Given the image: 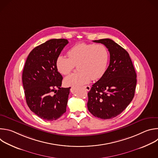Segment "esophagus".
<instances>
[{"instance_id": "obj_1", "label": "esophagus", "mask_w": 158, "mask_h": 158, "mask_svg": "<svg viewBox=\"0 0 158 158\" xmlns=\"http://www.w3.org/2000/svg\"><path fill=\"white\" fill-rule=\"evenodd\" d=\"M84 89H85L87 91H89L90 89H91V87H90L89 85H85L83 87Z\"/></svg>"}]
</instances>
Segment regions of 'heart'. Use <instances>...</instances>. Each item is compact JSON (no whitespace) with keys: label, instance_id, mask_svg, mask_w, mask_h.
<instances>
[{"label":"heart","instance_id":"heart-1","mask_svg":"<svg viewBox=\"0 0 158 158\" xmlns=\"http://www.w3.org/2000/svg\"><path fill=\"white\" fill-rule=\"evenodd\" d=\"M69 57L59 56L56 64L58 71L64 75L69 74L77 65L78 73L64 79L67 86L82 85L91 79L98 80L105 74L109 60V52L103 44L79 43L67 52Z\"/></svg>","mask_w":158,"mask_h":158}]
</instances>
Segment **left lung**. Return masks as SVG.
I'll use <instances>...</instances> for the list:
<instances>
[{
	"instance_id": "obj_1",
	"label": "left lung",
	"mask_w": 158,
	"mask_h": 158,
	"mask_svg": "<svg viewBox=\"0 0 158 158\" xmlns=\"http://www.w3.org/2000/svg\"><path fill=\"white\" fill-rule=\"evenodd\" d=\"M108 49L110 62L103 76L88 93L87 108L102 119L116 117L132 101L136 86V73L128 52L110 39L93 40Z\"/></svg>"
}]
</instances>
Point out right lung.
<instances>
[{
	"label": "right lung",
	"instance_id": "obj_1",
	"mask_svg": "<svg viewBox=\"0 0 158 158\" xmlns=\"http://www.w3.org/2000/svg\"><path fill=\"white\" fill-rule=\"evenodd\" d=\"M68 43L65 39H54L37 46L29 53L22 73L26 102L46 121L56 120L66 111L71 87H60L62 76L56 62Z\"/></svg>",
	"mask_w": 158,
	"mask_h": 158
}]
</instances>
